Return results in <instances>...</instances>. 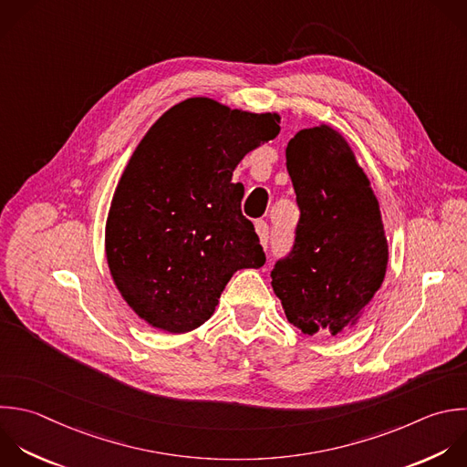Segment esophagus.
Returning <instances> with one entry per match:
<instances>
[{"label":"esophagus","mask_w":467,"mask_h":467,"mask_svg":"<svg viewBox=\"0 0 467 467\" xmlns=\"http://www.w3.org/2000/svg\"><path fill=\"white\" fill-rule=\"evenodd\" d=\"M255 232L259 235L261 244L266 248L268 243H270V228H268V224L265 221H255Z\"/></svg>","instance_id":"obj_1"}]
</instances>
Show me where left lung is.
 <instances>
[{"label":"left lung","instance_id":"8db88e82","mask_svg":"<svg viewBox=\"0 0 467 467\" xmlns=\"http://www.w3.org/2000/svg\"><path fill=\"white\" fill-rule=\"evenodd\" d=\"M286 170L301 215L272 288L301 332L337 336L356 325L385 277L379 204L348 142L327 124L296 133Z\"/></svg>","mask_w":467,"mask_h":467}]
</instances>
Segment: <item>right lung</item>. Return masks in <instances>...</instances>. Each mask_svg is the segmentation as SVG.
Segmentation results:
<instances>
[{"mask_svg": "<svg viewBox=\"0 0 467 467\" xmlns=\"http://www.w3.org/2000/svg\"><path fill=\"white\" fill-rule=\"evenodd\" d=\"M279 120L195 97L168 109L137 146L111 201L106 257L122 297L151 327H201L237 270L265 265L232 175L279 135Z\"/></svg>", "mask_w": 467, "mask_h": 467, "instance_id": "1", "label": "right lung"}]
</instances>
